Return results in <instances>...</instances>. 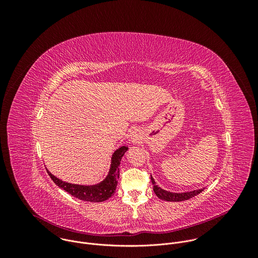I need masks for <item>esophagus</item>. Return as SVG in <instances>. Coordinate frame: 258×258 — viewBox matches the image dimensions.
Listing matches in <instances>:
<instances>
[{
  "label": "esophagus",
  "instance_id": "obj_1",
  "mask_svg": "<svg viewBox=\"0 0 258 258\" xmlns=\"http://www.w3.org/2000/svg\"><path fill=\"white\" fill-rule=\"evenodd\" d=\"M135 138H136V135H133V138H132V139H134V141H136Z\"/></svg>",
  "mask_w": 258,
  "mask_h": 258
}]
</instances>
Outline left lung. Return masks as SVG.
Masks as SVG:
<instances>
[{
  "label": "left lung",
  "instance_id": "left-lung-1",
  "mask_svg": "<svg viewBox=\"0 0 258 258\" xmlns=\"http://www.w3.org/2000/svg\"><path fill=\"white\" fill-rule=\"evenodd\" d=\"M151 180L153 183V190H154V193L156 194V196L161 200H165V201H169V202H179V201H185V200L191 199L194 196L200 194L204 190V189H199V190L186 192V193H172V192L165 191V190L161 189L160 187H158L156 185L154 178L152 177V175H151Z\"/></svg>",
  "mask_w": 258,
  "mask_h": 258
}]
</instances>
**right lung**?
Returning a JSON list of instances; mask_svg holds the SVG:
<instances>
[{
	"label": "right lung",
	"mask_w": 258,
	"mask_h": 258,
	"mask_svg": "<svg viewBox=\"0 0 258 258\" xmlns=\"http://www.w3.org/2000/svg\"><path fill=\"white\" fill-rule=\"evenodd\" d=\"M127 147L122 146L113 153L108 175L104 180L97 183V185L83 186L66 182L53 175L49 170L47 171L56 185L59 188L66 191L71 196L88 202H103L109 199L115 192L117 186V179L119 178L120 161L124 153L127 151Z\"/></svg>",
	"instance_id": "add662e5"
}]
</instances>
